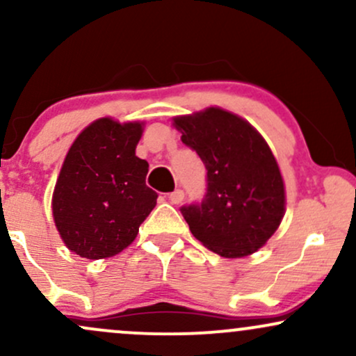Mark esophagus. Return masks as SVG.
I'll return each mask as SVG.
<instances>
[{
    "label": "esophagus",
    "instance_id": "34e87169",
    "mask_svg": "<svg viewBox=\"0 0 356 356\" xmlns=\"http://www.w3.org/2000/svg\"><path fill=\"white\" fill-rule=\"evenodd\" d=\"M169 201L172 204H181L184 201V191L181 189H175L174 192L169 194Z\"/></svg>",
    "mask_w": 356,
    "mask_h": 356
}]
</instances>
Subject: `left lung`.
<instances>
[{
    "mask_svg": "<svg viewBox=\"0 0 356 356\" xmlns=\"http://www.w3.org/2000/svg\"><path fill=\"white\" fill-rule=\"evenodd\" d=\"M174 127L207 170L202 201L181 207L194 238L222 257L256 252L284 216L283 177L266 140L218 107L175 117Z\"/></svg>",
    "mask_w": 356,
    "mask_h": 356,
    "instance_id": "left-lung-1",
    "label": "left lung"
}]
</instances>
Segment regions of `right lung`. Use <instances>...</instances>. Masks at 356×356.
Masks as SVG:
<instances>
[{
	"mask_svg": "<svg viewBox=\"0 0 356 356\" xmlns=\"http://www.w3.org/2000/svg\"><path fill=\"white\" fill-rule=\"evenodd\" d=\"M142 124L99 118L73 142L53 192V219L72 252L115 256L132 244L157 204L147 187L149 164L136 155Z\"/></svg>",
	"mask_w": 356,
	"mask_h": 356,
	"instance_id": "right-lung-1",
	"label": "right lung"
}]
</instances>
